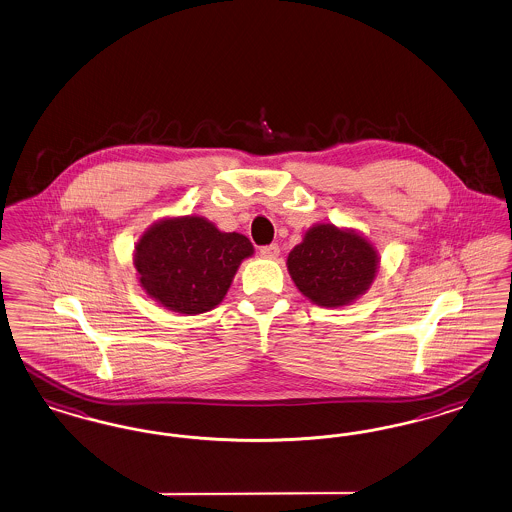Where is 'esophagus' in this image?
I'll return each mask as SVG.
<instances>
[{
	"label": "esophagus",
	"instance_id": "obj_1",
	"mask_svg": "<svg viewBox=\"0 0 512 512\" xmlns=\"http://www.w3.org/2000/svg\"><path fill=\"white\" fill-rule=\"evenodd\" d=\"M259 253H261L263 257H267V259H276V257L280 255V247H278V244L263 245V247L259 249Z\"/></svg>",
	"mask_w": 512,
	"mask_h": 512
}]
</instances>
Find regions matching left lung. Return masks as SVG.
Returning a JSON list of instances; mask_svg holds the SVG:
<instances>
[{
  "mask_svg": "<svg viewBox=\"0 0 512 512\" xmlns=\"http://www.w3.org/2000/svg\"><path fill=\"white\" fill-rule=\"evenodd\" d=\"M378 255L363 236L332 224L313 226L288 255V270L305 297L322 307H341L368 290Z\"/></svg>",
  "mask_w": 512,
  "mask_h": 512,
  "instance_id": "obj_1",
  "label": "left lung"
}]
</instances>
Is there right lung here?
I'll return each mask as SVG.
<instances>
[{
	"label": "right lung",
	"instance_id": "add662e5",
	"mask_svg": "<svg viewBox=\"0 0 512 512\" xmlns=\"http://www.w3.org/2000/svg\"><path fill=\"white\" fill-rule=\"evenodd\" d=\"M251 253L253 245L242 234L184 217L153 224L136 245L134 265L155 301L182 315H199L219 305Z\"/></svg>",
	"mask_w": 512,
	"mask_h": 512
}]
</instances>
